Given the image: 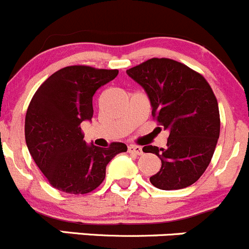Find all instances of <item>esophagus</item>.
Listing matches in <instances>:
<instances>
[{
    "label": "esophagus",
    "mask_w": 249,
    "mask_h": 249,
    "mask_svg": "<svg viewBox=\"0 0 249 249\" xmlns=\"http://www.w3.org/2000/svg\"><path fill=\"white\" fill-rule=\"evenodd\" d=\"M128 152H130V154H135V155H142V146H138V145H129V146H128Z\"/></svg>",
    "instance_id": "1"
}]
</instances>
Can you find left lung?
Wrapping results in <instances>:
<instances>
[{"label": "left lung", "instance_id": "8db88e82", "mask_svg": "<svg viewBox=\"0 0 249 249\" xmlns=\"http://www.w3.org/2000/svg\"><path fill=\"white\" fill-rule=\"evenodd\" d=\"M144 88L152 116L169 132L167 146H144L161 160V169L150 177L161 190L188 188L207 169L220 133L216 98L202 75L167 58H152L127 70Z\"/></svg>", "mask_w": 249, "mask_h": 249}]
</instances>
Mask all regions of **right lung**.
Segmentation results:
<instances>
[{"instance_id": "right-lung-1", "label": "right lung", "mask_w": 249, "mask_h": 249, "mask_svg": "<svg viewBox=\"0 0 249 249\" xmlns=\"http://www.w3.org/2000/svg\"><path fill=\"white\" fill-rule=\"evenodd\" d=\"M117 75L119 70L66 66L36 90L26 111L25 140L53 188L75 195L90 193L104 180L107 163L127 151L124 142L107 149L87 145L81 130L83 121H92L93 95Z\"/></svg>"}]
</instances>
